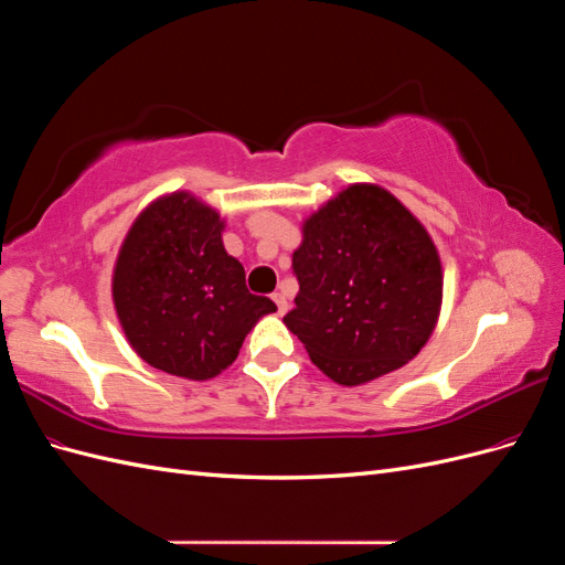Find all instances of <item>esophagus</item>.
I'll list each match as a JSON object with an SVG mask.
<instances>
[{
  "mask_svg": "<svg viewBox=\"0 0 565 565\" xmlns=\"http://www.w3.org/2000/svg\"><path fill=\"white\" fill-rule=\"evenodd\" d=\"M273 301H276V306H278V313L285 316V311H287V299H285V295L276 292V295H273Z\"/></svg>",
  "mask_w": 565,
  "mask_h": 565,
  "instance_id": "esophagus-1",
  "label": "esophagus"
}]
</instances>
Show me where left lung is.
I'll use <instances>...</instances> for the list:
<instances>
[{"label": "left lung", "mask_w": 565, "mask_h": 565, "mask_svg": "<svg viewBox=\"0 0 565 565\" xmlns=\"http://www.w3.org/2000/svg\"><path fill=\"white\" fill-rule=\"evenodd\" d=\"M285 316L330 380L358 386L403 367L431 337L443 297L429 233L380 185L355 183L303 224Z\"/></svg>", "instance_id": "1"}]
</instances>
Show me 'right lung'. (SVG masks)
I'll return each mask as SVG.
<instances>
[{
  "label": "right lung",
  "instance_id": "add662e5",
  "mask_svg": "<svg viewBox=\"0 0 565 565\" xmlns=\"http://www.w3.org/2000/svg\"><path fill=\"white\" fill-rule=\"evenodd\" d=\"M218 214L188 193L152 202L119 249L113 299L134 351L185 380L226 370L254 322L276 311L252 295L221 243Z\"/></svg>",
  "mask_w": 565,
  "mask_h": 565
}]
</instances>
